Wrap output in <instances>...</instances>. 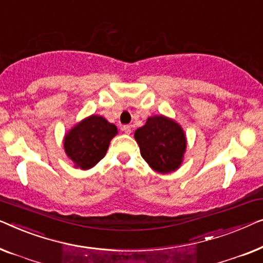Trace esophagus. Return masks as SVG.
<instances>
[{"instance_id":"obj_1","label":"esophagus","mask_w":263,"mask_h":263,"mask_svg":"<svg viewBox=\"0 0 263 263\" xmlns=\"http://www.w3.org/2000/svg\"><path fill=\"white\" fill-rule=\"evenodd\" d=\"M123 131L126 133V135H130V133H131V126H130V125H124Z\"/></svg>"}]
</instances>
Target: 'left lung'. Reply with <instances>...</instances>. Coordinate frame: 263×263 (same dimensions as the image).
Masks as SVG:
<instances>
[{"mask_svg":"<svg viewBox=\"0 0 263 263\" xmlns=\"http://www.w3.org/2000/svg\"><path fill=\"white\" fill-rule=\"evenodd\" d=\"M140 155L158 173H170L180 167L186 150V137L175 121L163 116L146 120L135 132Z\"/></svg>","mask_w":263,"mask_h":263,"instance_id":"left-lung-1","label":"left lung"}]
</instances>
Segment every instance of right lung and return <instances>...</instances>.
<instances>
[{"mask_svg":"<svg viewBox=\"0 0 263 263\" xmlns=\"http://www.w3.org/2000/svg\"><path fill=\"white\" fill-rule=\"evenodd\" d=\"M117 126L105 118L90 116L81 121L64 138V149L76 167L89 169L105 157Z\"/></svg>","mask_w":263,"mask_h":263,"instance_id":"1","label":"right lung"}]
</instances>
